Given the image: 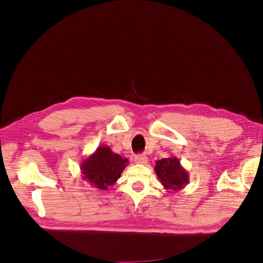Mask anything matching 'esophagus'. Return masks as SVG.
<instances>
[{
	"label": "esophagus",
	"mask_w": 263,
	"mask_h": 263,
	"mask_svg": "<svg viewBox=\"0 0 263 263\" xmlns=\"http://www.w3.org/2000/svg\"><path fill=\"white\" fill-rule=\"evenodd\" d=\"M148 161V159L145 155H138L135 157V162L139 163V164H145Z\"/></svg>",
	"instance_id": "obj_1"
}]
</instances>
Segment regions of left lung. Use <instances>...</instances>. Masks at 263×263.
Here are the masks:
<instances>
[{
  "mask_svg": "<svg viewBox=\"0 0 263 263\" xmlns=\"http://www.w3.org/2000/svg\"><path fill=\"white\" fill-rule=\"evenodd\" d=\"M155 172L165 190L180 191L189 183V172L181 165L176 156L157 160Z\"/></svg>",
  "mask_w": 263,
  "mask_h": 263,
  "instance_id": "8db88e82",
  "label": "left lung"
}]
</instances>
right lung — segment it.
Returning a JSON list of instances; mask_svg holds the SVG:
<instances>
[{
	"label": "right lung",
	"instance_id": "add662e5",
	"mask_svg": "<svg viewBox=\"0 0 263 263\" xmlns=\"http://www.w3.org/2000/svg\"><path fill=\"white\" fill-rule=\"evenodd\" d=\"M128 164V159L115 154L108 146H99L94 153L81 162L82 178L92 187L107 190L114 185L123 170Z\"/></svg>",
	"mask_w": 263,
	"mask_h": 263
}]
</instances>
